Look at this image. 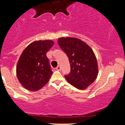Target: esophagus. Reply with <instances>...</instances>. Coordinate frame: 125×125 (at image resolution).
Segmentation results:
<instances>
[{"mask_svg":"<svg viewBox=\"0 0 125 125\" xmlns=\"http://www.w3.org/2000/svg\"><path fill=\"white\" fill-rule=\"evenodd\" d=\"M56 70H57V71H60V69H61V68H60V66H58L57 67V68H56Z\"/></svg>","mask_w":125,"mask_h":125,"instance_id":"1","label":"esophagus"}]
</instances>
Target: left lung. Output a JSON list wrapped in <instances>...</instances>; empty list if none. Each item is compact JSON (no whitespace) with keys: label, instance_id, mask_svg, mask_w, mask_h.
<instances>
[{"label":"left lung","instance_id":"1","mask_svg":"<svg viewBox=\"0 0 125 125\" xmlns=\"http://www.w3.org/2000/svg\"><path fill=\"white\" fill-rule=\"evenodd\" d=\"M58 44L68 56L71 73L65 77L72 86L84 90L94 82L98 74V66L94 51L80 39L62 37Z\"/></svg>","mask_w":125,"mask_h":125}]
</instances>
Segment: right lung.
<instances>
[{"label": "right lung", "mask_w": 125, "mask_h": 125, "mask_svg": "<svg viewBox=\"0 0 125 125\" xmlns=\"http://www.w3.org/2000/svg\"><path fill=\"white\" fill-rule=\"evenodd\" d=\"M53 45L52 40L36 41L22 52L16 73L19 82L27 90H38L49 81L52 72L46 54Z\"/></svg>", "instance_id": "1"}]
</instances>
